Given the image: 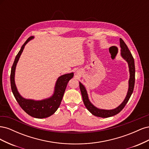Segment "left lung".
Segmentation results:
<instances>
[{
	"label": "left lung",
	"instance_id": "8db88e82",
	"mask_svg": "<svg viewBox=\"0 0 149 149\" xmlns=\"http://www.w3.org/2000/svg\"><path fill=\"white\" fill-rule=\"evenodd\" d=\"M120 56L127 63L130 76L129 79V88L127 93V95H126L124 100L119 106L114 108L113 109H100V108L94 106L89 100L86 89L85 86L81 83L79 82V88L81 93V95L83 97V100L84 105L87 108V109L91 112L92 114L95 116L100 117V118H106L118 114L119 112H120L123 109V108L125 107L126 104L127 103L129 98L131 96L133 93L135 84L134 60L131 53L129 51L127 46L126 45V44L122 38H120Z\"/></svg>",
	"mask_w": 149,
	"mask_h": 149
}]
</instances>
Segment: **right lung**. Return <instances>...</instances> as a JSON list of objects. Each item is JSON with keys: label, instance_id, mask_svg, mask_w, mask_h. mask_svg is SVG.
<instances>
[{"label": "right lung", "instance_id": "1", "mask_svg": "<svg viewBox=\"0 0 149 149\" xmlns=\"http://www.w3.org/2000/svg\"><path fill=\"white\" fill-rule=\"evenodd\" d=\"M33 38V36H31L26 40L17 55L11 69L10 84L13 96L22 109L31 117L38 119H43L53 115L58 109L63 96L64 95L68 83L73 77L74 73L72 72L59 76L56 81L53 94L48 98L42 100H34L31 99H26L22 96L18 91L15 82V69L17 63L19 60L26 44Z\"/></svg>", "mask_w": 149, "mask_h": 149}]
</instances>
